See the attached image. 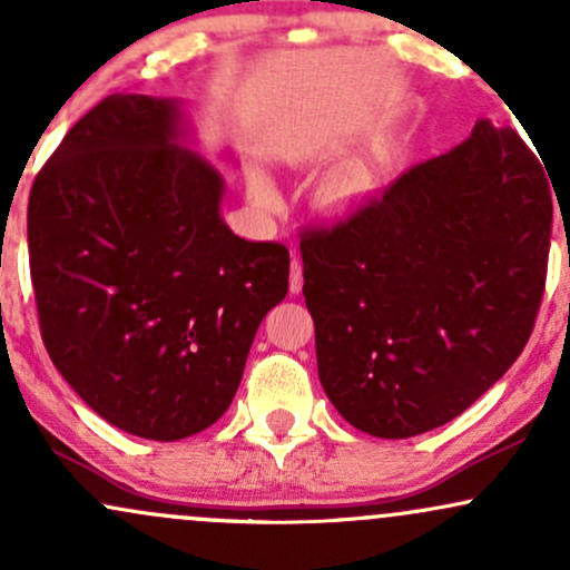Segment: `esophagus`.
Segmentation results:
<instances>
[{
    "label": "esophagus",
    "instance_id": "1",
    "mask_svg": "<svg viewBox=\"0 0 570 570\" xmlns=\"http://www.w3.org/2000/svg\"><path fill=\"white\" fill-rule=\"evenodd\" d=\"M289 271H292V276H289V292H292V294H299V292H303V263H299V257H292Z\"/></svg>",
    "mask_w": 570,
    "mask_h": 570
}]
</instances>
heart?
Returning <instances> with one entry per match:
<instances>
[{
  "label": "heart",
  "instance_id": "b5f03b06",
  "mask_svg": "<svg viewBox=\"0 0 570 570\" xmlns=\"http://www.w3.org/2000/svg\"><path fill=\"white\" fill-rule=\"evenodd\" d=\"M389 179L391 163L385 158H356L324 174L313 189V200L330 217H356L372 200H377V195L389 187ZM252 200L263 212H278L281 189L271 174H254Z\"/></svg>",
  "mask_w": 570,
  "mask_h": 570
}]
</instances>
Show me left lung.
<instances>
[{
	"label": "left lung",
	"instance_id": "obj_1",
	"mask_svg": "<svg viewBox=\"0 0 570 570\" xmlns=\"http://www.w3.org/2000/svg\"><path fill=\"white\" fill-rule=\"evenodd\" d=\"M547 176L512 128L482 117L356 217L305 233L318 381L351 426L417 436L512 367L544 294Z\"/></svg>",
	"mask_w": 570,
	"mask_h": 570
}]
</instances>
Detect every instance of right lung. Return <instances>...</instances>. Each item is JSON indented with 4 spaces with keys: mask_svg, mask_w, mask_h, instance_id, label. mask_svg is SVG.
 <instances>
[{
    "mask_svg": "<svg viewBox=\"0 0 570 570\" xmlns=\"http://www.w3.org/2000/svg\"><path fill=\"white\" fill-rule=\"evenodd\" d=\"M181 98L115 94L29 195L45 348L107 423L176 442L230 407L254 335L289 289V248L222 219L225 176L189 149Z\"/></svg>",
    "mask_w": 570,
    "mask_h": 570,
    "instance_id": "1",
    "label": "right lung"
}]
</instances>
